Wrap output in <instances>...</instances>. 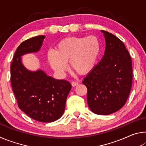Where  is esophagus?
Returning a JSON list of instances; mask_svg holds the SVG:
<instances>
[{
	"mask_svg": "<svg viewBox=\"0 0 146 146\" xmlns=\"http://www.w3.org/2000/svg\"><path fill=\"white\" fill-rule=\"evenodd\" d=\"M78 84V82H75V81H73V82H71V85H72L73 87H75V86H77Z\"/></svg>",
	"mask_w": 146,
	"mask_h": 146,
	"instance_id": "obj_1",
	"label": "esophagus"
}]
</instances>
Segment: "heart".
<instances>
[{
  "instance_id": "heart-1",
  "label": "heart",
  "mask_w": 146,
  "mask_h": 146,
  "mask_svg": "<svg viewBox=\"0 0 146 146\" xmlns=\"http://www.w3.org/2000/svg\"><path fill=\"white\" fill-rule=\"evenodd\" d=\"M100 50V40L97 36H69L59 41L55 51L47 53L48 62L58 75L67 70L66 62L73 71L84 75L93 70Z\"/></svg>"
}]
</instances>
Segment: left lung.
Wrapping results in <instances>:
<instances>
[{
	"mask_svg": "<svg viewBox=\"0 0 146 146\" xmlns=\"http://www.w3.org/2000/svg\"><path fill=\"white\" fill-rule=\"evenodd\" d=\"M106 40L102 59L84 78L87 87L88 104L97 115L117 111L126 102L133 81L132 62L122 40L102 31Z\"/></svg>",
	"mask_w": 146,
	"mask_h": 146,
	"instance_id": "1",
	"label": "left lung"
}]
</instances>
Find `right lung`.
Here are the masks:
<instances>
[{"mask_svg": "<svg viewBox=\"0 0 146 146\" xmlns=\"http://www.w3.org/2000/svg\"><path fill=\"white\" fill-rule=\"evenodd\" d=\"M44 38L40 35L29 38L17 48L11 64V84L23 111L38 122H52L63 115L71 84L48 76L42 70H28L21 58L24 54L40 50Z\"/></svg>", "mask_w": 146, "mask_h": 146, "instance_id": "right-lung-1", "label": "right lung"}]
</instances>
